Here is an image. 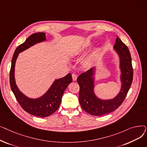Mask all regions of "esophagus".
<instances>
[{
  "label": "esophagus",
  "mask_w": 147,
  "mask_h": 147,
  "mask_svg": "<svg viewBox=\"0 0 147 147\" xmlns=\"http://www.w3.org/2000/svg\"><path fill=\"white\" fill-rule=\"evenodd\" d=\"M72 78H73V80H76L77 78H78V75H77L76 74L73 73V74H72Z\"/></svg>",
  "instance_id": "obj_1"
}]
</instances>
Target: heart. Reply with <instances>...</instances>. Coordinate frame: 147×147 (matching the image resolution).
<instances>
[{
    "label": "heart",
    "instance_id": "b5f03b06",
    "mask_svg": "<svg viewBox=\"0 0 147 147\" xmlns=\"http://www.w3.org/2000/svg\"><path fill=\"white\" fill-rule=\"evenodd\" d=\"M93 58H94V55H90L89 56H88L86 59V61L87 62V63H90V62L93 60Z\"/></svg>",
    "mask_w": 147,
    "mask_h": 147
}]
</instances>
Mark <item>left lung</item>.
<instances>
[{"instance_id":"8db88e82","label":"left lung","mask_w":147,"mask_h":147,"mask_svg":"<svg viewBox=\"0 0 147 147\" xmlns=\"http://www.w3.org/2000/svg\"><path fill=\"white\" fill-rule=\"evenodd\" d=\"M114 49L120 58L121 86L118 95L111 99H101L94 93V69L93 67L81 74L77 82L80 86L79 100L82 109L88 113L99 116L116 110L124 101L133 80L132 59L127 46L117 36Z\"/></svg>"}]
</instances>
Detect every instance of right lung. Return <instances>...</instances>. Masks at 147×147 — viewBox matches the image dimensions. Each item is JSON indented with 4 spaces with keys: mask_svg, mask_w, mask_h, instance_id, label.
<instances>
[{
    "mask_svg": "<svg viewBox=\"0 0 147 147\" xmlns=\"http://www.w3.org/2000/svg\"><path fill=\"white\" fill-rule=\"evenodd\" d=\"M45 33H34L30 35L24 43L18 46L12 59L9 76L12 91L19 104L28 113L40 117H48L58 110L64 92L68 84L73 81L71 74L69 73L63 78L55 80L43 96L36 99L27 97L18 88L15 82L14 73L15 63L19 53L37 43L45 41Z\"/></svg>",
    "mask_w": 147,
    "mask_h": 147,
    "instance_id": "1",
    "label": "right lung"
}]
</instances>
